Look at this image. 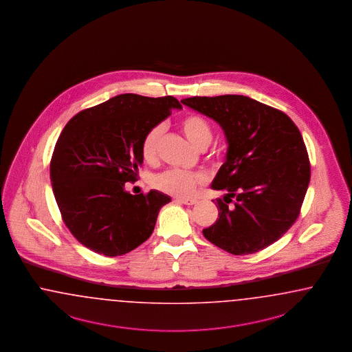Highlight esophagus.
I'll return each mask as SVG.
<instances>
[{
    "label": "esophagus",
    "instance_id": "obj_1",
    "mask_svg": "<svg viewBox=\"0 0 352 352\" xmlns=\"http://www.w3.org/2000/svg\"><path fill=\"white\" fill-rule=\"evenodd\" d=\"M177 201L184 204V205H195V204L197 203L196 199H178Z\"/></svg>",
    "mask_w": 352,
    "mask_h": 352
}]
</instances>
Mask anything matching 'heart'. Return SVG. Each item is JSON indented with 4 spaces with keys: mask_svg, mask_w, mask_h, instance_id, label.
<instances>
[{
    "mask_svg": "<svg viewBox=\"0 0 352 352\" xmlns=\"http://www.w3.org/2000/svg\"><path fill=\"white\" fill-rule=\"evenodd\" d=\"M181 129L183 134L197 148L205 149L213 139V131L209 122L199 115H187L181 120ZM162 134V126H155L147 131L142 140V156L146 161H153L157 156L159 142ZM203 183V178L199 174L188 171L171 170L164 171L153 177L152 184L171 196L187 197L196 190L197 186Z\"/></svg>",
    "mask_w": 352,
    "mask_h": 352,
    "instance_id": "heart-1",
    "label": "heart"
}]
</instances>
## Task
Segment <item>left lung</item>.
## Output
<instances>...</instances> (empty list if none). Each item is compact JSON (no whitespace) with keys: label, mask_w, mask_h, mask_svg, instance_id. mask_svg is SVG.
<instances>
[{"label":"left lung","mask_w":352,"mask_h":352,"mask_svg":"<svg viewBox=\"0 0 352 352\" xmlns=\"http://www.w3.org/2000/svg\"><path fill=\"white\" fill-rule=\"evenodd\" d=\"M181 102L218 122L228 144L212 182L213 190L224 191L217 200L219 218L203 230L205 239L234 256L274 244L298 218L309 187V155L298 128L284 112L249 96Z\"/></svg>","instance_id":"obj_1"}]
</instances>
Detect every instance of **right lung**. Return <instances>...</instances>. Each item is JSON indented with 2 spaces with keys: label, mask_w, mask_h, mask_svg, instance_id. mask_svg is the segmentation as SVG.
I'll use <instances>...</instances> for the list:
<instances>
[{
  "label": "right lung",
  "mask_w": 352,
  "mask_h": 352,
  "mask_svg": "<svg viewBox=\"0 0 352 352\" xmlns=\"http://www.w3.org/2000/svg\"><path fill=\"white\" fill-rule=\"evenodd\" d=\"M174 96L121 94L78 112L65 125L50 162V181L64 223L90 250L126 254L153 232L162 192L131 195L147 131L181 109Z\"/></svg>",
  "instance_id": "obj_1"
}]
</instances>
